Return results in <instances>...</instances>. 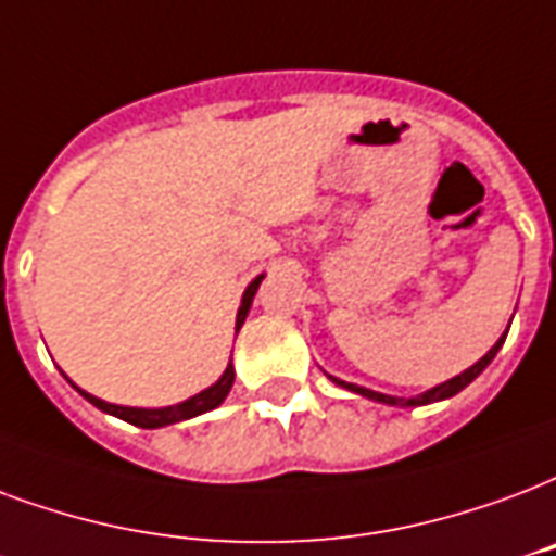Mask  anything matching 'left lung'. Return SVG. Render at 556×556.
I'll use <instances>...</instances> for the list:
<instances>
[{
    "mask_svg": "<svg viewBox=\"0 0 556 556\" xmlns=\"http://www.w3.org/2000/svg\"><path fill=\"white\" fill-rule=\"evenodd\" d=\"M504 338H507V332L495 341V346L490 350V353L484 355V358H478L469 370H464L460 376H455V379H448L443 381V384H438V388H431V391L426 393H419V396H410V400H402V396H388V393H376L370 391V388H358V384H350V381H341V379H334V376H329V379L334 381V384H341V388H346V391H353V393H362V396H367V400L372 402H384V405H402V408H410V405H429V402H440V400H448V396H455V393H460L469 384V381H476L481 372L486 370V364L493 362L495 353L502 350L504 344Z\"/></svg>",
    "mask_w": 556,
    "mask_h": 556,
    "instance_id": "1",
    "label": "left lung"
}]
</instances>
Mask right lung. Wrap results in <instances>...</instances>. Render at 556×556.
Returning <instances> with one entry per match:
<instances>
[{
    "label": "right lung",
    "mask_w": 556,
    "mask_h": 556,
    "mask_svg": "<svg viewBox=\"0 0 556 556\" xmlns=\"http://www.w3.org/2000/svg\"><path fill=\"white\" fill-rule=\"evenodd\" d=\"M262 277H265V274H262ZM262 277H256L248 288H244L239 315H236V332H239L241 324H244V317H248L250 303H253V296H256V291H260ZM232 379H236V370H232V364H227V370L222 372V379L215 381L212 388H206V391H201V393H194V396H189V400H184V402H177V405H168V408H125V405H110V402L99 400V396H92V393L75 388L72 381L70 384L80 393V396H84V400L92 402V405H96L99 410H104V414H113V417L125 419V422H130V426H139V429H163V426H172V422H184V419H192V417H198V414H206V410L218 408V405L227 400V393H230Z\"/></svg>",
    "instance_id": "obj_1"
}]
</instances>
